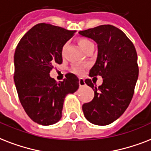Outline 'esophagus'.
Masks as SVG:
<instances>
[{"instance_id": "obj_1", "label": "esophagus", "mask_w": 151, "mask_h": 151, "mask_svg": "<svg viewBox=\"0 0 151 151\" xmlns=\"http://www.w3.org/2000/svg\"><path fill=\"white\" fill-rule=\"evenodd\" d=\"M79 84L80 86H85V81H84V79L83 78H79Z\"/></svg>"}]
</instances>
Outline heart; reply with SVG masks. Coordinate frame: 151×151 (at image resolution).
Returning a JSON list of instances; mask_svg holds the SVG:
<instances>
[{
	"label": "heart",
	"mask_w": 151,
	"mask_h": 151,
	"mask_svg": "<svg viewBox=\"0 0 151 151\" xmlns=\"http://www.w3.org/2000/svg\"><path fill=\"white\" fill-rule=\"evenodd\" d=\"M79 45H81V47L85 51L86 50V49L88 47H90L91 45H93V43L91 42L88 39H86V38H80L79 40ZM65 49H66V44L62 46V49H61V52H62V54L65 53ZM84 69H85V67H84L83 65H79V64H77V65H75L73 67H72V70H73V72L77 75H82L84 72Z\"/></svg>",
	"instance_id": "obj_1"
}]
</instances>
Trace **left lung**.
Here are the masks:
<instances>
[{
    "mask_svg": "<svg viewBox=\"0 0 151 151\" xmlns=\"http://www.w3.org/2000/svg\"><path fill=\"white\" fill-rule=\"evenodd\" d=\"M79 33L98 44V57L89 76L103 79L99 86L91 79L85 80L94 97L83 105V111L91 123L107 125L120 117L132 101L139 76L137 52L132 41L114 26L101 25Z\"/></svg>",
    "mask_w": 151,
    "mask_h": 151,
    "instance_id": "8db88e82",
    "label": "left lung"
}]
</instances>
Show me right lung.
I'll return each mask as SVG.
<instances>
[{
  "instance_id": "obj_1",
  "label": "right lung",
  "mask_w": 151,
  "mask_h": 151,
  "mask_svg": "<svg viewBox=\"0 0 151 151\" xmlns=\"http://www.w3.org/2000/svg\"><path fill=\"white\" fill-rule=\"evenodd\" d=\"M76 31L48 23L34 26L21 38L14 55V81L20 103L35 123L51 125L62 116L65 96L79 88V79L68 73L59 83L50 76L62 63L61 49Z\"/></svg>"
}]
</instances>
